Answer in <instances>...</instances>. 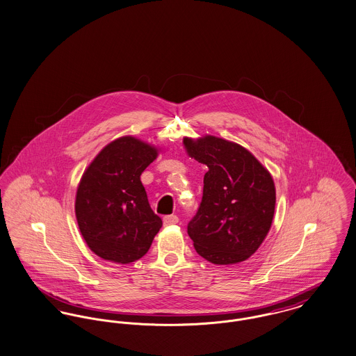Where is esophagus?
I'll return each mask as SVG.
<instances>
[{
  "mask_svg": "<svg viewBox=\"0 0 356 356\" xmlns=\"http://www.w3.org/2000/svg\"><path fill=\"white\" fill-rule=\"evenodd\" d=\"M178 221H179V218H178L177 216H174V214L163 217V225H165V227H168V225H174V224H178Z\"/></svg>",
  "mask_w": 356,
  "mask_h": 356,
  "instance_id": "esophagus-1",
  "label": "esophagus"
}]
</instances>
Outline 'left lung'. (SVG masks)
I'll use <instances>...</instances> for the list:
<instances>
[{
	"mask_svg": "<svg viewBox=\"0 0 356 356\" xmlns=\"http://www.w3.org/2000/svg\"><path fill=\"white\" fill-rule=\"evenodd\" d=\"M190 158L208 166L202 201L188 225L198 255L213 264H236L257 252L275 211L268 170L243 145L212 135L184 138Z\"/></svg>",
	"mask_w": 356,
	"mask_h": 356,
	"instance_id": "1",
	"label": "left lung"
}]
</instances>
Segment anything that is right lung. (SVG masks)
I'll return each mask as SVG.
<instances>
[{
    "mask_svg": "<svg viewBox=\"0 0 356 356\" xmlns=\"http://www.w3.org/2000/svg\"><path fill=\"white\" fill-rule=\"evenodd\" d=\"M161 148L134 136L106 144L86 167L75 195V217L88 247L101 259L127 264L147 254L162 220L140 181Z\"/></svg>",
    "mask_w": 356,
    "mask_h": 356,
    "instance_id": "add662e5",
    "label": "right lung"
}]
</instances>
